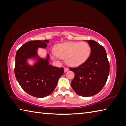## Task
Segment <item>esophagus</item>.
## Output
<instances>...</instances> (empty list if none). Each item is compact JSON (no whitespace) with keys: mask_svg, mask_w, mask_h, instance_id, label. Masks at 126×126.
<instances>
[{"mask_svg":"<svg viewBox=\"0 0 126 126\" xmlns=\"http://www.w3.org/2000/svg\"><path fill=\"white\" fill-rule=\"evenodd\" d=\"M68 68H64V72H67L68 71Z\"/></svg>","mask_w":126,"mask_h":126,"instance_id":"esophagus-1","label":"esophagus"}]
</instances>
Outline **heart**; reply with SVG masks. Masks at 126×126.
<instances>
[{
	"label": "heart",
	"mask_w": 126,
	"mask_h": 126,
	"mask_svg": "<svg viewBox=\"0 0 126 126\" xmlns=\"http://www.w3.org/2000/svg\"><path fill=\"white\" fill-rule=\"evenodd\" d=\"M91 47L87 42H65L59 44L55 47L53 58L64 59L66 64L72 67H78L88 58Z\"/></svg>",
	"instance_id": "b5f03b06"
}]
</instances>
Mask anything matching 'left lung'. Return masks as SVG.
Returning a JSON list of instances; mask_svg holds the SVG:
<instances>
[{"label": "left lung", "instance_id": "1", "mask_svg": "<svg viewBox=\"0 0 126 126\" xmlns=\"http://www.w3.org/2000/svg\"><path fill=\"white\" fill-rule=\"evenodd\" d=\"M91 47V55L77 68H70L74 73L71 82L74 91L82 97L94 95L101 91L107 80L110 64L104 47L93 40H86Z\"/></svg>", "mask_w": 126, "mask_h": 126}]
</instances>
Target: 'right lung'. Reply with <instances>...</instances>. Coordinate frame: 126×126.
<instances>
[{"label": "right lung", "mask_w": 126, "mask_h": 126, "mask_svg": "<svg viewBox=\"0 0 126 126\" xmlns=\"http://www.w3.org/2000/svg\"><path fill=\"white\" fill-rule=\"evenodd\" d=\"M48 40H31L21 47L16 55L14 74L22 89L32 96L43 98L52 93L58 80L64 73L63 67L49 64V55L46 58L38 54V48H46ZM33 59V66L27 63V59Z\"/></svg>", "instance_id": "1"}]
</instances>
